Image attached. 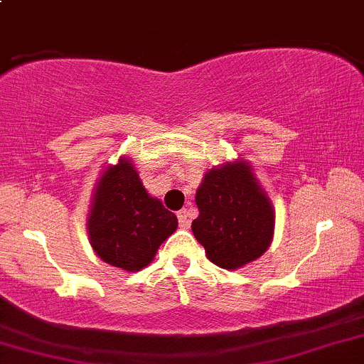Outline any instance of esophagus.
<instances>
[{
	"mask_svg": "<svg viewBox=\"0 0 364 364\" xmlns=\"http://www.w3.org/2000/svg\"><path fill=\"white\" fill-rule=\"evenodd\" d=\"M176 215H178L179 227H183V229H188V227H190V212H188L186 208H183V210H179Z\"/></svg>",
	"mask_w": 364,
	"mask_h": 364,
	"instance_id": "obj_1",
	"label": "esophagus"
}]
</instances>
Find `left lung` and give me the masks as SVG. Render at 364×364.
Wrapping results in <instances>:
<instances>
[{
  "label": "left lung",
  "mask_w": 364,
  "mask_h": 364,
  "mask_svg": "<svg viewBox=\"0 0 364 364\" xmlns=\"http://www.w3.org/2000/svg\"><path fill=\"white\" fill-rule=\"evenodd\" d=\"M195 201L200 213L191 230L213 264L240 268L269 247L273 207L246 163L237 161L208 171Z\"/></svg>",
  "instance_id": "obj_1"
}]
</instances>
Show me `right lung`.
<instances>
[{"instance_id":"obj_1","label":"right lung","mask_w":364,"mask_h":364,"mask_svg":"<svg viewBox=\"0 0 364 364\" xmlns=\"http://www.w3.org/2000/svg\"><path fill=\"white\" fill-rule=\"evenodd\" d=\"M176 227V215L149 196L129 159L105 171L87 220L91 246L105 262L142 269Z\"/></svg>"}]
</instances>
